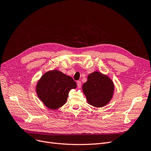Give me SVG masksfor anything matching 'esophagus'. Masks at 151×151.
<instances>
[{
  "instance_id": "1",
  "label": "esophagus",
  "mask_w": 151,
  "mask_h": 151,
  "mask_svg": "<svg viewBox=\"0 0 151 151\" xmlns=\"http://www.w3.org/2000/svg\"><path fill=\"white\" fill-rule=\"evenodd\" d=\"M77 88H78L79 89L81 88V82L79 81H77Z\"/></svg>"
}]
</instances>
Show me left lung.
<instances>
[{"label": "left lung", "mask_w": 151, "mask_h": 151, "mask_svg": "<svg viewBox=\"0 0 151 151\" xmlns=\"http://www.w3.org/2000/svg\"><path fill=\"white\" fill-rule=\"evenodd\" d=\"M87 101L94 107H103L106 105L113 96V82L109 77L95 71L88 77V81L82 88Z\"/></svg>", "instance_id": "8db88e82"}]
</instances>
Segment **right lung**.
<instances>
[{"mask_svg":"<svg viewBox=\"0 0 151 151\" xmlns=\"http://www.w3.org/2000/svg\"><path fill=\"white\" fill-rule=\"evenodd\" d=\"M76 87V83L71 77L53 70L42 76L36 84V91L45 106L51 109H57L65 104L69 91Z\"/></svg>","mask_w":151,"mask_h":151,"instance_id":"add662e5","label":"right lung"}]
</instances>
